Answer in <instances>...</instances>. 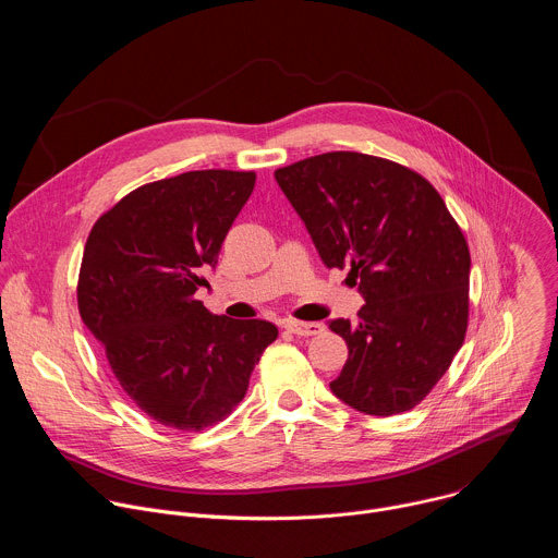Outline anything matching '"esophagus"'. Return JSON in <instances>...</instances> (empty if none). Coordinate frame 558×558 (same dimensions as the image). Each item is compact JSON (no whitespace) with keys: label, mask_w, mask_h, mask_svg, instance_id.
I'll return each instance as SVG.
<instances>
[{"label":"esophagus","mask_w":558,"mask_h":558,"mask_svg":"<svg viewBox=\"0 0 558 558\" xmlns=\"http://www.w3.org/2000/svg\"><path fill=\"white\" fill-rule=\"evenodd\" d=\"M284 329L291 331L293 336L300 338H308V336H317L323 333V325L320 323H302V320H284Z\"/></svg>","instance_id":"1"}]
</instances>
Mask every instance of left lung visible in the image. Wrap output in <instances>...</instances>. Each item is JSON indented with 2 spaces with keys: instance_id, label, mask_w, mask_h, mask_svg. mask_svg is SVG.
I'll return each mask as SVG.
<instances>
[{
  "instance_id": "obj_1",
  "label": "left lung",
  "mask_w": 558,
  "mask_h": 558,
  "mask_svg": "<svg viewBox=\"0 0 558 558\" xmlns=\"http://www.w3.org/2000/svg\"><path fill=\"white\" fill-rule=\"evenodd\" d=\"M276 181L329 269H349L366 304L331 320L349 360L331 381L351 409H415L448 371L468 329L470 252L439 192L417 172L360 151H327Z\"/></svg>"
}]
</instances>
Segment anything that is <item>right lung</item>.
I'll return each mask as SVG.
<instances>
[{
	"label": "right lung",
	"mask_w": 558,
	"mask_h": 558,
	"mask_svg": "<svg viewBox=\"0 0 558 558\" xmlns=\"http://www.w3.org/2000/svg\"><path fill=\"white\" fill-rule=\"evenodd\" d=\"M256 172L198 170L136 187L93 227L76 282L84 325L130 400L154 422L205 430L243 400L267 320H231L201 300Z\"/></svg>",
	"instance_id": "right-lung-1"
}]
</instances>
